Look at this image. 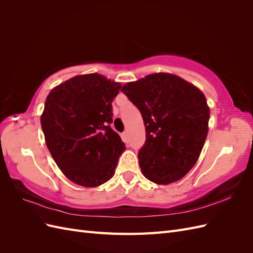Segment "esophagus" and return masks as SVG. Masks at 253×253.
<instances>
[{
  "label": "esophagus",
  "mask_w": 253,
  "mask_h": 253,
  "mask_svg": "<svg viewBox=\"0 0 253 253\" xmlns=\"http://www.w3.org/2000/svg\"><path fill=\"white\" fill-rule=\"evenodd\" d=\"M122 139H124L125 140V142H127V132L126 131V132H124V133H122Z\"/></svg>",
  "instance_id": "obj_1"
}]
</instances>
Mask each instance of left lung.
Listing matches in <instances>:
<instances>
[{
    "label": "left lung",
    "mask_w": 253,
    "mask_h": 253,
    "mask_svg": "<svg viewBox=\"0 0 253 253\" xmlns=\"http://www.w3.org/2000/svg\"><path fill=\"white\" fill-rule=\"evenodd\" d=\"M140 111L145 142L138 152L145 178L169 185L196 164L208 135L210 110L201 89L176 75L157 73L121 88Z\"/></svg>",
    "instance_id": "1"
}]
</instances>
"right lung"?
Returning a JSON list of instances; mask_svg holds the SVG:
<instances>
[{"label":"right lung","mask_w":253,"mask_h":253,"mask_svg":"<svg viewBox=\"0 0 253 253\" xmlns=\"http://www.w3.org/2000/svg\"><path fill=\"white\" fill-rule=\"evenodd\" d=\"M120 83L99 74L80 75L50 90L41 126L47 149L66 177L94 188L110 180L125 142L110 126Z\"/></svg>","instance_id":"1"}]
</instances>
